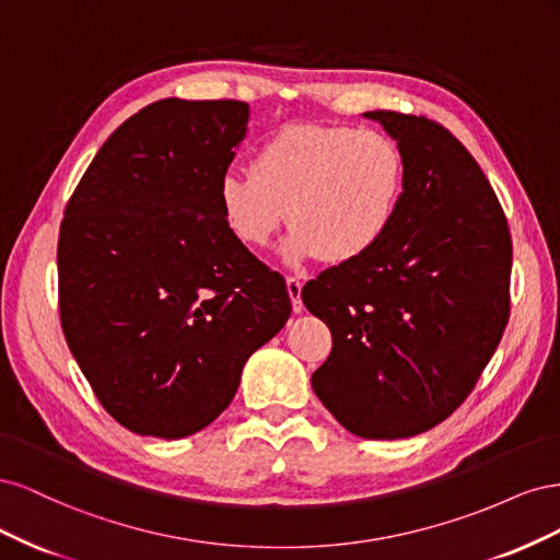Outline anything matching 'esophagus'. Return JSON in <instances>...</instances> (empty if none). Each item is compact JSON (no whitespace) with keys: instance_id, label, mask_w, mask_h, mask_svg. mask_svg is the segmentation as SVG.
<instances>
[{"instance_id":"34e87169","label":"esophagus","mask_w":560,"mask_h":560,"mask_svg":"<svg viewBox=\"0 0 560 560\" xmlns=\"http://www.w3.org/2000/svg\"><path fill=\"white\" fill-rule=\"evenodd\" d=\"M301 280L299 278H287V292H290L292 299V311L301 313L303 311V303H301Z\"/></svg>"}]
</instances>
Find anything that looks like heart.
I'll return each instance as SVG.
<instances>
[{
  "label": "heart",
  "instance_id": "heart-1",
  "mask_svg": "<svg viewBox=\"0 0 560 560\" xmlns=\"http://www.w3.org/2000/svg\"><path fill=\"white\" fill-rule=\"evenodd\" d=\"M406 184L399 144L374 128L294 124L254 151L249 171H226L217 208L226 231L252 249L266 247L284 224L292 231L280 259L299 268L325 259L352 264L393 229Z\"/></svg>",
  "mask_w": 560,
  "mask_h": 560
}]
</instances>
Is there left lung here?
Instances as JSON below:
<instances>
[{"label": "left lung", "instance_id": "left-lung-1", "mask_svg": "<svg viewBox=\"0 0 560 560\" xmlns=\"http://www.w3.org/2000/svg\"><path fill=\"white\" fill-rule=\"evenodd\" d=\"M406 161L393 229L374 252L301 290L334 348L317 399L362 439H406L471 393L510 317L512 238L469 151L425 116L364 112Z\"/></svg>", "mask_w": 560, "mask_h": 560}]
</instances>
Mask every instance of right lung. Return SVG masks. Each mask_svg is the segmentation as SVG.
Returning <instances> with one entry per match:
<instances>
[{"instance_id": "right-lung-1", "label": "right lung", "mask_w": 560, "mask_h": 560, "mask_svg": "<svg viewBox=\"0 0 560 560\" xmlns=\"http://www.w3.org/2000/svg\"><path fill=\"white\" fill-rule=\"evenodd\" d=\"M247 124L238 100H159L109 135L65 208L67 346L135 434L208 428L249 354L290 319L284 278L233 238L217 208Z\"/></svg>"}]
</instances>
